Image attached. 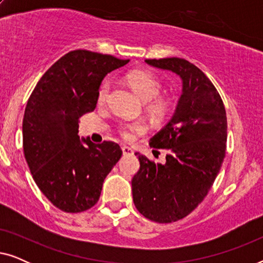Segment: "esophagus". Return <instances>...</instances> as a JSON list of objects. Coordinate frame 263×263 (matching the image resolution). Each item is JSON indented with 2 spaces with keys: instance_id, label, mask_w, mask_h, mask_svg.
<instances>
[{
  "instance_id": "esophagus-1",
  "label": "esophagus",
  "mask_w": 263,
  "mask_h": 263,
  "mask_svg": "<svg viewBox=\"0 0 263 263\" xmlns=\"http://www.w3.org/2000/svg\"><path fill=\"white\" fill-rule=\"evenodd\" d=\"M122 152H123V156H133L134 154V151L128 146H122Z\"/></svg>"
}]
</instances>
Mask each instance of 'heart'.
Listing matches in <instances>:
<instances>
[{
  "instance_id": "b5f03b06",
  "label": "heart",
  "mask_w": 263,
  "mask_h": 263,
  "mask_svg": "<svg viewBox=\"0 0 263 263\" xmlns=\"http://www.w3.org/2000/svg\"><path fill=\"white\" fill-rule=\"evenodd\" d=\"M127 81L134 88V91L140 96V98H142L145 102L153 100L149 104V107L154 114H161L166 109V100L157 98L161 91V82L156 75L147 70H134L127 75ZM109 92L110 81L106 80L99 87L98 102H105L107 96H109ZM143 130H145V127L142 124L132 123L125 125L122 129V135H123V138L130 140L133 135H134V133H142Z\"/></svg>"
}]
</instances>
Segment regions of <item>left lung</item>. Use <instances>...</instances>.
<instances>
[{
    "instance_id": "8db88e82",
    "label": "left lung",
    "mask_w": 263,
    "mask_h": 263,
    "mask_svg": "<svg viewBox=\"0 0 263 263\" xmlns=\"http://www.w3.org/2000/svg\"><path fill=\"white\" fill-rule=\"evenodd\" d=\"M145 62L182 80L174 115L149 140L153 148L167 149L166 161L138 153L140 168L132 179L138 211L166 224L186 217L207 195L225 158L228 121L217 88L193 63L178 57Z\"/></svg>"
}]
</instances>
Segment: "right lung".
I'll use <instances>...</instances> for the list:
<instances>
[{"instance_id": "1", "label": "right lung", "mask_w": 263, "mask_h": 263, "mask_svg": "<svg viewBox=\"0 0 263 263\" xmlns=\"http://www.w3.org/2000/svg\"><path fill=\"white\" fill-rule=\"evenodd\" d=\"M129 60L74 50L46 70L28 99L23 121L25 159L35 184L67 213L99 200L104 179L122 156L112 141L79 136V117L96 109L104 78Z\"/></svg>"}]
</instances>
